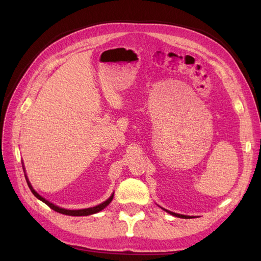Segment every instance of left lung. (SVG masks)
<instances>
[{
    "label": "left lung",
    "mask_w": 261,
    "mask_h": 261,
    "mask_svg": "<svg viewBox=\"0 0 261 261\" xmlns=\"http://www.w3.org/2000/svg\"><path fill=\"white\" fill-rule=\"evenodd\" d=\"M164 211H167L168 213H170V215H172V216H174V217H178V218H181V219H192V218H194V217H191V216H184V215H179V213H175V212H172V211H170V210H167V209H164V208H162Z\"/></svg>",
    "instance_id": "1"
}]
</instances>
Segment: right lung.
<instances>
[{"label":"right lung","instance_id":"add662e5","mask_svg":"<svg viewBox=\"0 0 261 261\" xmlns=\"http://www.w3.org/2000/svg\"><path fill=\"white\" fill-rule=\"evenodd\" d=\"M22 163V162H21ZM22 169H23V172H25V167H23V163H22ZM26 173V172H25ZM25 177H26V180H27V184H28V186H29V188H30V191H31V193H33L34 195H35V197L36 198H38L39 200H41L42 202H44L45 204H48V206L51 208V209H53L54 211H57V212H60V213H63V215H66V216H73V217H83V216H90V215H94V213H97V212H99V211H101V210H103L107 206H109L110 204V202L112 201V199H113V196H114V193L109 197V198L106 200V201H103V202H101L100 204H98V206H94V207H91V208H86V209H78V210H69V209H65V208H61V207H59V206H57V204H54V203H52V202H50L49 200H46L45 198H43L42 196H40L39 195L35 189H34V187L31 186V184H30V181H29V179H28V176L25 174Z\"/></svg>","mask_w":261,"mask_h":261}]
</instances>
